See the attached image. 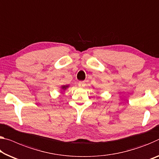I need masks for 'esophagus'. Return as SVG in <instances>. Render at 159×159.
I'll return each mask as SVG.
<instances>
[{
  "label": "esophagus",
  "mask_w": 159,
  "mask_h": 159,
  "mask_svg": "<svg viewBox=\"0 0 159 159\" xmlns=\"http://www.w3.org/2000/svg\"><path fill=\"white\" fill-rule=\"evenodd\" d=\"M85 85V82L84 81H80L79 83V87H84Z\"/></svg>",
  "instance_id": "1"
}]
</instances>
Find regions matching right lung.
Here are the masks:
<instances>
[{"label": "right lung", "mask_w": 159, "mask_h": 159, "mask_svg": "<svg viewBox=\"0 0 159 159\" xmlns=\"http://www.w3.org/2000/svg\"><path fill=\"white\" fill-rule=\"evenodd\" d=\"M69 87V85H61V90H66Z\"/></svg>", "instance_id": "obj_1"}]
</instances>
